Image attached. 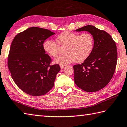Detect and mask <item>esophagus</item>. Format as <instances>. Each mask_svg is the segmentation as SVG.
Here are the masks:
<instances>
[{
    "label": "esophagus",
    "instance_id": "esophagus-1",
    "mask_svg": "<svg viewBox=\"0 0 127 127\" xmlns=\"http://www.w3.org/2000/svg\"><path fill=\"white\" fill-rule=\"evenodd\" d=\"M64 66H65V65H60V67H61V69H63Z\"/></svg>",
    "mask_w": 127,
    "mask_h": 127
}]
</instances>
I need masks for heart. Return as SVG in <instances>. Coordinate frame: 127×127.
I'll list each match as a JSON object with an SVG mask.
<instances>
[{
	"label": "heart",
	"mask_w": 127,
	"mask_h": 127,
	"mask_svg": "<svg viewBox=\"0 0 127 127\" xmlns=\"http://www.w3.org/2000/svg\"><path fill=\"white\" fill-rule=\"evenodd\" d=\"M57 40L59 44L64 48L65 53L59 55L55 59L56 63L64 64L75 61L77 63L85 61L93 49L94 40L93 35L89 33H80L71 32H64L58 36ZM45 51L53 57L57 56L59 45L53 40L47 39L43 43Z\"/></svg>",
	"instance_id": "heart-1"
}]
</instances>
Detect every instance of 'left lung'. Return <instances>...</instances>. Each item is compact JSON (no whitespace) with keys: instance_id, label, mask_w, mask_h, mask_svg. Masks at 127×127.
I'll return each mask as SVG.
<instances>
[{"instance_id":"1","label":"left lung","mask_w":127,"mask_h":127,"mask_svg":"<svg viewBox=\"0 0 127 127\" xmlns=\"http://www.w3.org/2000/svg\"><path fill=\"white\" fill-rule=\"evenodd\" d=\"M88 31L94 40L90 56L81 64L73 66L75 84L83 91L94 92L109 83L113 76L117 62L116 42L103 30L88 25L76 31Z\"/></svg>"}]
</instances>
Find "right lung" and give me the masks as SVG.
Segmentation results:
<instances>
[{"instance_id": "add662e5", "label": "right lung", "mask_w": 127, "mask_h": 127, "mask_svg": "<svg viewBox=\"0 0 127 127\" xmlns=\"http://www.w3.org/2000/svg\"><path fill=\"white\" fill-rule=\"evenodd\" d=\"M55 33L39 27H31L18 33L11 44L8 66L17 86L27 94L41 96L54 86L61 70L58 64L50 65L43 43Z\"/></svg>"}]
</instances>
